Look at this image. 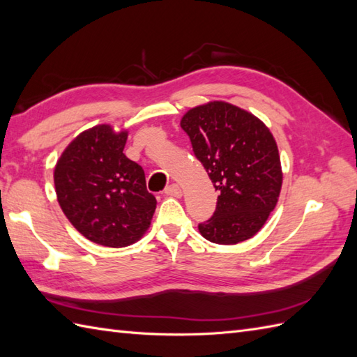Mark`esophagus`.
I'll list each match as a JSON object with an SVG mask.
<instances>
[{
    "label": "esophagus",
    "instance_id": "1",
    "mask_svg": "<svg viewBox=\"0 0 357 357\" xmlns=\"http://www.w3.org/2000/svg\"><path fill=\"white\" fill-rule=\"evenodd\" d=\"M165 194H167L168 197H176V198H178V197L183 195V190H181V188H180L178 185L172 183V185H169L167 189H165Z\"/></svg>",
    "mask_w": 357,
    "mask_h": 357
}]
</instances>
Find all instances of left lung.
Masks as SVG:
<instances>
[{"label":"left lung","mask_w":357,"mask_h":357,"mask_svg":"<svg viewBox=\"0 0 357 357\" xmlns=\"http://www.w3.org/2000/svg\"><path fill=\"white\" fill-rule=\"evenodd\" d=\"M215 190L216 211L198 225L213 244L253 238L279 202L283 171L277 142L253 113L225 101L189 109L180 121Z\"/></svg>","instance_id":"8db88e82"}]
</instances>
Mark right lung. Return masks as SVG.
I'll use <instances>...</instances> for the list:
<instances>
[{"label": "right lung", "instance_id": "add662e5", "mask_svg": "<svg viewBox=\"0 0 357 357\" xmlns=\"http://www.w3.org/2000/svg\"><path fill=\"white\" fill-rule=\"evenodd\" d=\"M128 130L98 124L68 144L54 168L57 202L77 231L95 244L123 248L150 229L155 198L142 167L123 153Z\"/></svg>", "mask_w": 357, "mask_h": 357}]
</instances>
